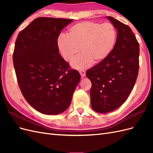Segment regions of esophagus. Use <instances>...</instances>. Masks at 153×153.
I'll return each instance as SVG.
<instances>
[{"label":"esophagus","instance_id":"34e87169","mask_svg":"<svg viewBox=\"0 0 153 153\" xmlns=\"http://www.w3.org/2000/svg\"><path fill=\"white\" fill-rule=\"evenodd\" d=\"M79 72H80V75H81L82 77H84V76H85V71L84 70H80Z\"/></svg>","mask_w":153,"mask_h":153}]
</instances>
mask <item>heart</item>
Wrapping results in <instances>:
<instances>
[{"label": "heart", "mask_w": 153, "mask_h": 153, "mask_svg": "<svg viewBox=\"0 0 153 153\" xmlns=\"http://www.w3.org/2000/svg\"><path fill=\"white\" fill-rule=\"evenodd\" d=\"M116 39V30L110 23L84 21L69 27L67 36H60L57 45L66 61H70L80 48L82 53L73 59L71 65L81 69L104 61L112 52Z\"/></svg>", "instance_id": "b5f03b06"}]
</instances>
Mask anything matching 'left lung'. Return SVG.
Listing matches in <instances>:
<instances>
[{
    "mask_svg": "<svg viewBox=\"0 0 153 153\" xmlns=\"http://www.w3.org/2000/svg\"><path fill=\"white\" fill-rule=\"evenodd\" d=\"M106 18L117 30L116 43L104 61L86 72L92 83L91 105L99 113L112 112L125 102L139 68V44L130 27L113 17Z\"/></svg>",
    "mask_w": 153,
    "mask_h": 153,
    "instance_id": "1",
    "label": "left lung"
}]
</instances>
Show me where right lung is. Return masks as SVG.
Listing matches in <instances>:
<instances>
[{
	"label": "right lung",
	"instance_id": "obj_1",
	"mask_svg": "<svg viewBox=\"0 0 153 153\" xmlns=\"http://www.w3.org/2000/svg\"><path fill=\"white\" fill-rule=\"evenodd\" d=\"M72 22L37 18L16 38L13 60L18 85L26 101L40 113L57 115L67 110L80 80L57 45L61 31Z\"/></svg>",
	"mask_w": 153,
	"mask_h": 153
}]
</instances>
